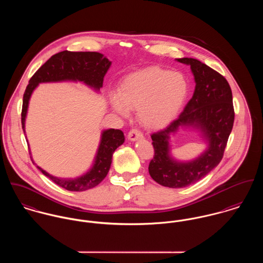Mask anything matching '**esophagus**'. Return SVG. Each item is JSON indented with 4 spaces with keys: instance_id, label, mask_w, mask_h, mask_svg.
Returning a JSON list of instances; mask_svg holds the SVG:
<instances>
[{
    "instance_id": "34e87169",
    "label": "esophagus",
    "mask_w": 263,
    "mask_h": 263,
    "mask_svg": "<svg viewBox=\"0 0 263 263\" xmlns=\"http://www.w3.org/2000/svg\"><path fill=\"white\" fill-rule=\"evenodd\" d=\"M127 138L130 141H136L140 138H143V134L138 128H132L127 134Z\"/></svg>"
}]
</instances>
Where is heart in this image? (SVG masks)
<instances>
[{"label": "heart", "instance_id": "1", "mask_svg": "<svg viewBox=\"0 0 263 263\" xmlns=\"http://www.w3.org/2000/svg\"><path fill=\"white\" fill-rule=\"evenodd\" d=\"M188 84L179 72L153 67L125 78L119 95H112V106L127 115L138 109L140 122L150 128L167 124L179 110L187 95Z\"/></svg>", "mask_w": 263, "mask_h": 263}]
</instances>
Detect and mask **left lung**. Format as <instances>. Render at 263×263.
Segmentation results:
<instances>
[{
	"label": "left lung",
	"mask_w": 263,
	"mask_h": 263,
	"mask_svg": "<svg viewBox=\"0 0 263 263\" xmlns=\"http://www.w3.org/2000/svg\"><path fill=\"white\" fill-rule=\"evenodd\" d=\"M177 61L191 68L196 83L193 96L175 120L151 136L154 158L149 173L157 183L170 188L193 184L219 165L235 118L232 90L225 77L198 60L182 58ZM180 125L198 126L210 143L208 151L192 162L178 163L168 156V135Z\"/></svg>",
	"instance_id": "8db88e82"
}]
</instances>
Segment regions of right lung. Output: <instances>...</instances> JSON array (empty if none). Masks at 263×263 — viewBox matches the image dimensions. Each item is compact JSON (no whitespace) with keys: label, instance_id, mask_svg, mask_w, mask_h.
<instances>
[{"label":"right lung","instance_id":"obj_1","mask_svg":"<svg viewBox=\"0 0 263 263\" xmlns=\"http://www.w3.org/2000/svg\"><path fill=\"white\" fill-rule=\"evenodd\" d=\"M110 65L111 62H109L108 59L95 51L64 50L53 54L31 77L24 92L21 112V122L24 134L25 117L29 98L39 83L65 80L83 81L87 85L99 90L102 87L103 78ZM123 142L124 136L120 129L110 128L104 130L93 168L87 174L76 179H62L53 177L40 167L37 166V168L42 174L59 186L70 191H84L95 187L106 177L111 165L113 152L122 145Z\"/></svg>","mask_w":263,"mask_h":263}]
</instances>
